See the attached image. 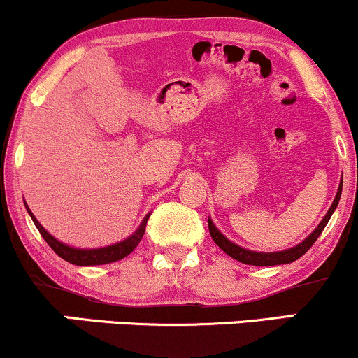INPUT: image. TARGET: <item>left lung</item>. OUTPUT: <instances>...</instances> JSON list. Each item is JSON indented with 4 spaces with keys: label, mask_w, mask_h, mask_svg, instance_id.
Masks as SVG:
<instances>
[{
    "label": "left lung",
    "mask_w": 358,
    "mask_h": 358,
    "mask_svg": "<svg viewBox=\"0 0 358 358\" xmlns=\"http://www.w3.org/2000/svg\"><path fill=\"white\" fill-rule=\"evenodd\" d=\"M342 185L343 182H340V187H338V192H336V196L334 200V203H331L330 210L327 212V215L323 217V220L320 222L318 227L315 229L313 232L310 234V236L306 237L305 241L301 242V244L294 245V248L287 249V250H281V252H254V250H248V249H242L239 248L237 244H234L229 239H225L222 234L217 231V227L213 225V222L208 219V231H210V236L212 239L215 241V244L219 245V248L224 250L225 254H229V256L236 259V261L239 262H244V264H250V266H278V264H289V262L296 261L303 256V254L306 252L308 249L311 248V245L315 244L316 239L320 237V234L323 232V229L327 227L328 220H330L331 213L335 212L336 205L340 202V195H342Z\"/></svg>",
    "instance_id": "obj_1"
}]
</instances>
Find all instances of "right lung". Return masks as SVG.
<instances>
[{
  "label": "right lung",
  "mask_w": 358,
  "mask_h": 358,
  "mask_svg": "<svg viewBox=\"0 0 358 358\" xmlns=\"http://www.w3.org/2000/svg\"><path fill=\"white\" fill-rule=\"evenodd\" d=\"M27 210L30 213L31 220H34V224L36 225V229H38V232L42 234L45 242H47V244L53 249V252L59 254L62 259H65V261L76 266L109 264V262L119 261V259H124L126 256H129V254L136 249L139 242H141L143 234L146 231V222L150 219V215H146L145 220H143L141 225H139L138 231L131 237H127L126 241L117 242V244L108 245V248H101V249H76V248H69V245L62 244V242L57 241L55 237L50 236V234L40 225V222L35 219V215L30 212V208L27 207Z\"/></svg>",
  "instance_id": "obj_1"
}]
</instances>
